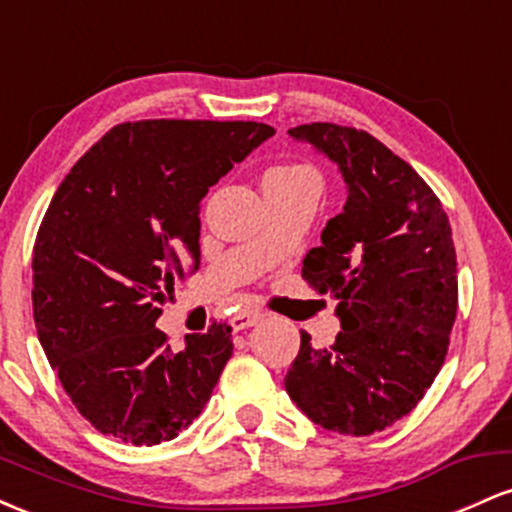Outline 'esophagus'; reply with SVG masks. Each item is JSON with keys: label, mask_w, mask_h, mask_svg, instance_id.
Returning a JSON list of instances; mask_svg holds the SVG:
<instances>
[{"label": "esophagus", "mask_w": 512, "mask_h": 512, "mask_svg": "<svg viewBox=\"0 0 512 512\" xmlns=\"http://www.w3.org/2000/svg\"><path fill=\"white\" fill-rule=\"evenodd\" d=\"M264 317V313L260 308H245V310H240L238 315H233V320H231V327L233 330H245V327H252V325H257V322H260Z\"/></svg>", "instance_id": "34e87169"}]
</instances>
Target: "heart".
Returning a JSON list of instances; mask_svg holds the SVG:
<instances>
[{"label":"heart","mask_w":512,"mask_h":512,"mask_svg":"<svg viewBox=\"0 0 512 512\" xmlns=\"http://www.w3.org/2000/svg\"><path fill=\"white\" fill-rule=\"evenodd\" d=\"M291 173H308V168H301V166H276L272 170H267V175H291Z\"/></svg>","instance_id":"b5f03b06"}]
</instances>
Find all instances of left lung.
Returning a JSON list of instances; mask_svg holds the SVG:
<instances>
[{"mask_svg": "<svg viewBox=\"0 0 512 512\" xmlns=\"http://www.w3.org/2000/svg\"><path fill=\"white\" fill-rule=\"evenodd\" d=\"M289 134L337 163L349 197L303 260V279L337 298L342 332L330 349H313L301 332L284 385L317 426L370 436L421 402L448 354L450 221L421 175L363 129L310 122Z\"/></svg>", "mask_w": 512, "mask_h": 512, "instance_id": "left-lung-1", "label": "left lung"}]
</instances>
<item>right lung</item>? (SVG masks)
<instances>
[{
	"label": "right lung",
	"instance_id": "obj_1",
	"mask_svg": "<svg viewBox=\"0 0 512 512\" xmlns=\"http://www.w3.org/2000/svg\"><path fill=\"white\" fill-rule=\"evenodd\" d=\"M272 134L262 122H122L57 187L33 248V317L64 392L105 436L158 445L209 402L231 327L173 351L156 320L199 267V202Z\"/></svg>",
	"mask_w": 512,
	"mask_h": 512
}]
</instances>
